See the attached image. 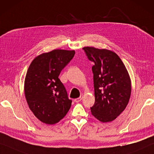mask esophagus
Here are the masks:
<instances>
[{
    "label": "esophagus",
    "instance_id": "esophagus-1",
    "mask_svg": "<svg viewBox=\"0 0 154 154\" xmlns=\"http://www.w3.org/2000/svg\"><path fill=\"white\" fill-rule=\"evenodd\" d=\"M82 98H83V95H81L79 98H77L76 99H75V101L76 102V103H79V102H80V101L82 100Z\"/></svg>",
    "mask_w": 154,
    "mask_h": 154
}]
</instances>
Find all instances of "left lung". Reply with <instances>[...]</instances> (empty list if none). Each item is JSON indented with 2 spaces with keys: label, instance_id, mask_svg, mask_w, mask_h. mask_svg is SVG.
Here are the masks:
<instances>
[{
  "label": "left lung",
  "instance_id": "obj_1",
  "mask_svg": "<svg viewBox=\"0 0 154 154\" xmlns=\"http://www.w3.org/2000/svg\"><path fill=\"white\" fill-rule=\"evenodd\" d=\"M88 60L94 63L95 103L92 115L103 123L110 122L125 109L131 94V82L122 60L113 51L92 47L83 48Z\"/></svg>",
  "mask_w": 154,
  "mask_h": 154
}]
</instances>
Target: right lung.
<instances>
[{
  "instance_id": "add662e5",
  "label": "right lung",
  "mask_w": 154,
  "mask_h": 154,
  "mask_svg": "<svg viewBox=\"0 0 154 154\" xmlns=\"http://www.w3.org/2000/svg\"><path fill=\"white\" fill-rule=\"evenodd\" d=\"M74 50L54 49L43 53L31 62L24 82V94L30 109L46 124H55L70 109L63 84L58 78L60 72L74 57Z\"/></svg>"
}]
</instances>
